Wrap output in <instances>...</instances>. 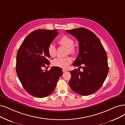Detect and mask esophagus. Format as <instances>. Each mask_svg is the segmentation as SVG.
<instances>
[{
	"mask_svg": "<svg viewBox=\"0 0 125 125\" xmlns=\"http://www.w3.org/2000/svg\"><path fill=\"white\" fill-rule=\"evenodd\" d=\"M66 71H67V69H62V72H66Z\"/></svg>",
	"mask_w": 125,
	"mask_h": 125,
	"instance_id": "34e87169",
	"label": "esophagus"
}]
</instances>
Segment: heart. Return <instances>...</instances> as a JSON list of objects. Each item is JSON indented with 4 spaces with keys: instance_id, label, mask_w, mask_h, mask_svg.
Instances as JSON below:
<instances>
[{
    "instance_id": "1",
    "label": "heart",
    "mask_w": 125,
    "mask_h": 125,
    "mask_svg": "<svg viewBox=\"0 0 125 125\" xmlns=\"http://www.w3.org/2000/svg\"><path fill=\"white\" fill-rule=\"evenodd\" d=\"M58 43L59 45L65 47L68 49V53L74 55L76 52V49L73 44L74 41L72 38L67 35H63L60 38ZM47 52L51 57H54L56 54V48L53 43L49 44L47 47ZM72 62L71 57L68 56L66 57H58L53 60L52 64L53 66L59 68H66L68 67Z\"/></svg>"
}]
</instances>
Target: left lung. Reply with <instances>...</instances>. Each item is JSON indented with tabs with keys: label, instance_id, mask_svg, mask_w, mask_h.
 <instances>
[{
	"label": "left lung",
	"instance_id": "obj_1",
	"mask_svg": "<svg viewBox=\"0 0 125 125\" xmlns=\"http://www.w3.org/2000/svg\"><path fill=\"white\" fill-rule=\"evenodd\" d=\"M67 32L75 37L79 42V53L73 66L83 69V72L76 69L70 71L69 86L82 95H91L102 87L107 76L106 52L96 35L86 28H76Z\"/></svg>",
	"mask_w": 125,
	"mask_h": 125
}]
</instances>
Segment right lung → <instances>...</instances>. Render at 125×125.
<instances>
[{"label": "right lung", "mask_w": 125, "mask_h": 125, "mask_svg": "<svg viewBox=\"0 0 125 125\" xmlns=\"http://www.w3.org/2000/svg\"><path fill=\"white\" fill-rule=\"evenodd\" d=\"M58 30H36L24 39L16 56V70L24 89L35 97L42 98L50 95L56 87L62 69L53 67L49 71L42 68L49 65L47 47L58 34Z\"/></svg>", "instance_id": "add662e5"}]
</instances>
